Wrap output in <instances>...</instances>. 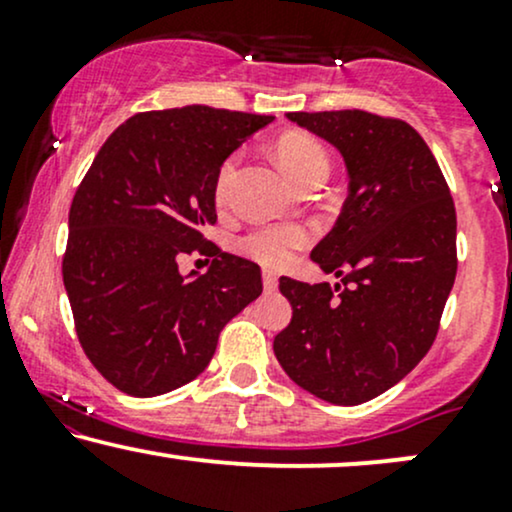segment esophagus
I'll return each mask as SVG.
<instances>
[{"mask_svg": "<svg viewBox=\"0 0 512 512\" xmlns=\"http://www.w3.org/2000/svg\"><path fill=\"white\" fill-rule=\"evenodd\" d=\"M262 284H264V289H267V291H274L276 289V274L272 272V269H264V272H262Z\"/></svg>", "mask_w": 512, "mask_h": 512, "instance_id": "obj_1", "label": "esophagus"}]
</instances>
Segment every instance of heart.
Returning a JSON list of instances; mask_svg holds the SVG:
<instances>
[{
    "instance_id": "obj_1",
    "label": "heart",
    "mask_w": 512,
    "mask_h": 512,
    "mask_svg": "<svg viewBox=\"0 0 512 512\" xmlns=\"http://www.w3.org/2000/svg\"><path fill=\"white\" fill-rule=\"evenodd\" d=\"M274 156L281 170L298 187L315 178L325 180L327 170H330V158H327L325 146L317 142L313 134H281L274 144ZM236 166L238 158L231 156L219 168V175H216V199L219 202H226L228 192H231ZM305 243H308V231L303 226H264L240 240V248H243L245 255L255 257L257 262L267 264V267H281V264L291 260V252Z\"/></svg>"
}]
</instances>
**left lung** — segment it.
<instances>
[{
	"instance_id": "8db88e82",
	"label": "left lung",
	"mask_w": 512,
	"mask_h": 512,
	"mask_svg": "<svg viewBox=\"0 0 512 512\" xmlns=\"http://www.w3.org/2000/svg\"><path fill=\"white\" fill-rule=\"evenodd\" d=\"M332 144L349 175L337 223L310 252L325 274L281 276L293 317L274 354L310 395L354 407L383 395L426 356L457 274V219L448 182L421 134L363 110L286 113Z\"/></svg>"
}]
</instances>
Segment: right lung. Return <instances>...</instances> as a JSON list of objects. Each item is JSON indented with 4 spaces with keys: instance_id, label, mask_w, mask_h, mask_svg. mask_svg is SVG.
Segmentation results:
<instances>
[{
    "instance_id": "obj_1",
    "label": "right lung",
    "mask_w": 512,
    "mask_h": 512,
    "mask_svg": "<svg viewBox=\"0 0 512 512\" xmlns=\"http://www.w3.org/2000/svg\"><path fill=\"white\" fill-rule=\"evenodd\" d=\"M272 115L209 105L129 117L101 146L69 209L62 279L88 361L120 392L156 397L209 366L226 322L262 293V272L221 252L216 175ZM214 256L182 277L177 257Z\"/></svg>"
}]
</instances>
